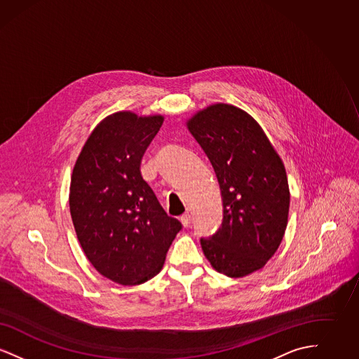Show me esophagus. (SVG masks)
I'll use <instances>...</instances> for the list:
<instances>
[{
    "label": "esophagus",
    "mask_w": 359,
    "mask_h": 359,
    "mask_svg": "<svg viewBox=\"0 0 359 359\" xmlns=\"http://www.w3.org/2000/svg\"><path fill=\"white\" fill-rule=\"evenodd\" d=\"M180 222H182V224H183L184 227H189V224H191V215H189V214H184V215H182Z\"/></svg>",
    "instance_id": "34e87169"
}]
</instances>
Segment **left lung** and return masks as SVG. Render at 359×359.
Here are the masks:
<instances>
[{
  "label": "left lung",
  "mask_w": 359,
  "mask_h": 359,
  "mask_svg": "<svg viewBox=\"0 0 359 359\" xmlns=\"http://www.w3.org/2000/svg\"><path fill=\"white\" fill-rule=\"evenodd\" d=\"M208 157L221 188L223 221L201 239L211 266L231 278L265 266L285 234L290 187L284 163L250 114L214 103L186 122Z\"/></svg>",
  "instance_id": "1"
}]
</instances>
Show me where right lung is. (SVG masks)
Instances as JSON below:
<instances>
[{
    "label": "right lung",
    "mask_w": 359,
    "mask_h": 359,
    "mask_svg": "<svg viewBox=\"0 0 359 359\" xmlns=\"http://www.w3.org/2000/svg\"><path fill=\"white\" fill-rule=\"evenodd\" d=\"M161 114L117 111L91 132L69 184V212L91 265L121 285L151 280L164 265L182 223L167 215L140 165Z\"/></svg>",
    "instance_id": "1"
}]
</instances>
